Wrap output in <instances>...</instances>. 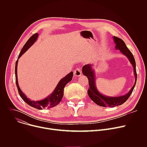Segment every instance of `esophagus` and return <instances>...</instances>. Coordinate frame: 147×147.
I'll list each match as a JSON object with an SVG mask.
<instances>
[{"instance_id": "esophagus-1", "label": "esophagus", "mask_w": 147, "mask_h": 147, "mask_svg": "<svg viewBox=\"0 0 147 147\" xmlns=\"http://www.w3.org/2000/svg\"><path fill=\"white\" fill-rule=\"evenodd\" d=\"M74 76L76 77H80L81 76V71L80 69H77L74 71Z\"/></svg>"}]
</instances>
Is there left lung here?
Here are the masks:
<instances>
[{
    "instance_id": "obj_1",
    "label": "left lung",
    "mask_w": 147,
    "mask_h": 147,
    "mask_svg": "<svg viewBox=\"0 0 147 147\" xmlns=\"http://www.w3.org/2000/svg\"><path fill=\"white\" fill-rule=\"evenodd\" d=\"M113 40L116 44L115 48L116 49L120 50V52L126 56L129 60L131 64L133 67L134 76H135V82L134 84L130 90V91L124 95H122L120 96L116 97H112V96H107L101 94L97 90L95 85V72L93 70L92 65L87 64L82 67V74L86 76L88 79L89 83V88L88 90V95L91 98V99L94 102L98 105L103 107H115L119 105H121L126 101L130 96L131 95L135 86L136 84L137 81V72H136V64L135 59L133 55L131 52V51L129 49V48L125 45L124 42L120 38L113 36Z\"/></svg>"
}]
</instances>
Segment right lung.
Instances as JSON below:
<instances>
[{
  "label": "right lung",
  "mask_w": 147,
  "mask_h": 147,
  "mask_svg": "<svg viewBox=\"0 0 147 147\" xmlns=\"http://www.w3.org/2000/svg\"><path fill=\"white\" fill-rule=\"evenodd\" d=\"M38 36V33H36L32 35L27 41V42L25 44L22 51H21L16 63L15 75H16V86L18 90V94L21 96V98L23 99V100L26 103L29 105L30 107L39 110H42L43 109H47V108L48 109V108L55 107V106L57 105V104L59 103V102L61 100L63 96L64 88L66 85L73 78V72L71 71L70 73L67 74L65 77L61 78L59 82V83L57 84V86L56 87L53 92L51 95H49L48 97H47L46 98L42 100H37V101L31 100L25 95V94L22 91V90H20L18 86V79H17V64H18V59L34 44V42L37 39Z\"/></svg>",
  "instance_id": "1"
}]
</instances>
